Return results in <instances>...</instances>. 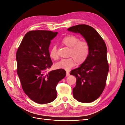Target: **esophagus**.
<instances>
[{
	"mask_svg": "<svg viewBox=\"0 0 125 125\" xmlns=\"http://www.w3.org/2000/svg\"><path fill=\"white\" fill-rule=\"evenodd\" d=\"M66 76L67 77H68V76H70V73H69L68 72V71H67V72H66Z\"/></svg>",
	"mask_w": 125,
	"mask_h": 125,
	"instance_id": "34e87169",
	"label": "esophagus"
}]
</instances>
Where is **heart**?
<instances>
[{"label":"heart","mask_w":125,"mask_h":125,"mask_svg":"<svg viewBox=\"0 0 125 125\" xmlns=\"http://www.w3.org/2000/svg\"><path fill=\"white\" fill-rule=\"evenodd\" d=\"M64 46L69 48V57L67 59L61 60L55 64L57 69H62L65 70H69L75 64H82L88 58L90 52V46L86 41L80 40L78 37L73 35L65 36L61 41ZM49 56L52 59L57 60L58 55L57 47L53 46L49 52Z\"/></svg>","instance_id":"obj_1"}]
</instances>
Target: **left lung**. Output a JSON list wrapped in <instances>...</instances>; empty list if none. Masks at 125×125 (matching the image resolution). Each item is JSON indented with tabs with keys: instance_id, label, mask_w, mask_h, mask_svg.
<instances>
[{
	"instance_id": "8db88e82",
	"label": "left lung",
	"mask_w": 125,
	"mask_h": 125,
	"mask_svg": "<svg viewBox=\"0 0 125 125\" xmlns=\"http://www.w3.org/2000/svg\"><path fill=\"white\" fill-rule=\"evenodd\" d=\"M68 30L80 33L89 44L88 58L70 75L76 78L74 98L81 103H91L99 97L106 86L109 70L106 46L99 34L89 25H78Z\"/></svg>"
}]
</instances>
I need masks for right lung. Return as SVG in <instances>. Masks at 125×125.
<instances>
[{"mask_svg": "<svg viewBox=\"0 0 125 125\" xmlns=\"http://www.w3.org/2000/svg\"><path fill=\"white\" fill-rule=\"evenodd\" d=\"M57 33L41 30L28 31L16 53L17 71L23 91L40 104L56 99V87L66 75L62 69L48 71L52 65L49 51L50 41Z\"/></svg>", "mask_w": 125, "mask_h": 125, "instance_id": "1", "label": "right lung"}]
</instances>
